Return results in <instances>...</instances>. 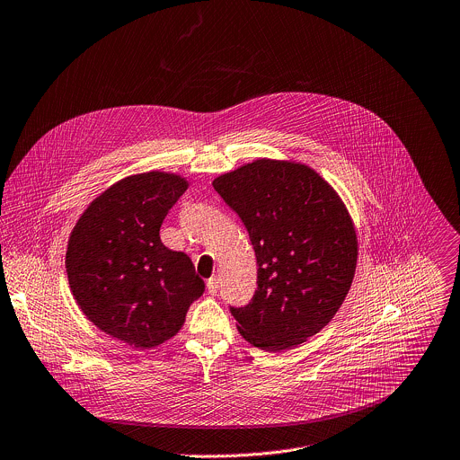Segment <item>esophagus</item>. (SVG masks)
<instances>
[{
  "instance_id": "obj_1",
  "label": "esophagus",
  "mask_w": 460,
  "mask_h": 460,
  "mask_svg": "<svg viewBox=\"0 0 460 460\" xmlns=\"http://www.w3.org/2000/svg\"><path fill=\"white\" fill-rule=\"evenodd\" d=\"M207 289H208V293H210V295H216V293H217V289H219V279H217V277L208 279V282H207Z\"/></svg>"
}]
</instances>
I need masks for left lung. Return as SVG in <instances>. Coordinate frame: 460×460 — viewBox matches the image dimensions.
I'll list each match as a JSON object with an SVG mask.
<instances>
[{
	"instance_id": "8db88e82",
	"label": "left lung",
	"mask_w": 460,
	"mask_h": 460,
	"mask_svg": "<svg viewBox=\"0 0 460 460\" xmlns=\"http://www.w3.org/2000/svg\"><path fill=\"white\" fill-rule=\"evenodd\" d=\"M241 217L257 257V289L230 307L244 340L286 350L322 331L343 304L358 239L334 189L311 167L261 158L214 180Z\"/></svg>"
}]
</instances>
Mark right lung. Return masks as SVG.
I'll use <instances>...</instances> for the list:
<instances>
[{
  "label": "right lung",
  "instance_id": "obj_1",
  "mask_svg": "<svg viewBox=\"0 0 460 460\" xmlns=\"http://www.w3.org/2000/svg\"><path fill=\"white\" fill-rule=\"evenodd\" d=\"M187 187L171 172L128 176L95 198L72 230L66 273L74 298L90 322L128 345L151 349L172 338L205 291L189 255L160 239Z\"/></svg>",
  "mask_w": 460,
  "mask_h": 460
}]
</instances>
